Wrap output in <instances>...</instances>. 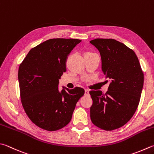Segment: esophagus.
<instances>
[{
  "label": "esophagus",
  "instance_id": "1",
  "mask_svg": "<svg viewBox=\"0 0 154 154\" xmlns=\"http://www.w3.org/2000/svg\"><path fill=\"white\" fill-rule=\"evenodd\" d=\"M85 94L86 96H88V95H89V91H88V90H85Z\"/></svg>",
  "mask_w": 154,
  "mask_h": 154
}]
</instances>
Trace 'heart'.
Segmentation results:
<instances>
[{
	"label": "heart",
	"instance_id": "b5f03b06",
	"mask_svg": "<svg viewBox=\"0 0 154 154\" xmlns=\"http://www.w3.org/2000/svg\"><path fill=\"white\" fill-rule=\"evenodd\" d=\"M94 54H96L92 53V52H91V51H87L85 53V56H90V55H94Z\"/></svg>",
	"mask_w": 154,
	"mask_h": 154
}]
</instances>
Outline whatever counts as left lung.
<instances>
[{
    "label": "left lung",
    "instance_id": "1",
    "mask_svg": "<svg viewBox=\"0 0 154 154\" xmlns=\"http://www.w3.org/2000/svg\"><path fill=\"white\" fill-rule=\"evenodd\" d=\"M90 43L99 51L103 74L111 81L108 91H91L92 123L105 131L120 128L131 119L140 103L144 76L133 50L113 39ZM108 82V80H107Z\"/></svg>",
    "mask_w": 154,
    "mask_h": 154
}]
</instances>
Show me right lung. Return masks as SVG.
Instances as JSON below:
<instances>
[{
  "mask_svg": "<svg viewBox=\"0 0 154 154\" xmlns=\"http://www.w3.org/2000/svg\"><path fill=\"white\" fill-rule=\"evenodd\" d=\"M81 40L50 39L32 48L21 63L18 78L21 103L37 127L57 131L71 121L76 103L85 94L80 87L58 90L68 55Z\"/></svg>",
  "mask_w": 154,
  "mask_h": 154,
  "instance_id": "obj_1",
  "label": "right lung"
}]
</instances>
